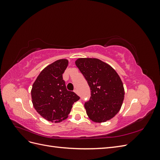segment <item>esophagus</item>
<instances>
[{"mask_svg":"<svg viewBox=\"0 0 160 160\" xmlns=\"http://www.w3.org/2000/svg\"><path fill=\"white\" fill-rule=\"evenodd\" d=\"M74 92L75 93H77V94H78V90H77V89H75V90H74Z\"/></svg>","mask_w":160,"mask_h":160,"instance_id":"34e87169","label":"esophagus"}]
</instances>
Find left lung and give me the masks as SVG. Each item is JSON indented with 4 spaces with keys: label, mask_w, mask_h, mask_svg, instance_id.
<instances>
[{
    "label": "left lung",
    "mask_w": 160,
    "mask_h": 160,
    "mask_svg": "<svg viewBox=\"0 0 160 160\" xmlns=\"http://www.w3.org/2000/svg\"><path fill=\"white\" fill-rule=\"evenodd\" d=\"M75 65L91 89V98L85 103L89 118L96 123L112 119L122 107L124 88L120 77L106 62L95 58H79Z\"/></svg>",
    "instance_id": "8db88e82"
}]
</instances>
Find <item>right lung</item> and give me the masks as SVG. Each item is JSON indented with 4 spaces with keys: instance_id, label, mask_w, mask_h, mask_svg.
I'll return each instance as SVG.
<instances>
[{
    "instance_id": "right-lung-1",
    "label": "right lung",
    "mask_w": 160,
    "mask_h": 160,
    "mask_svg": "<svg viewBox=\"0 0 160 160\" xmlns=\"http://www.w3.org/2000/svg\"><path fill=\"white\" fill-rule=\"evenodd\" d=\"M67 59H59L47 66L32 87L34 108L49 122L59 123L68 118L72 104L80 98L67 90L62 74L68 66Z\"/></svg>"
}]
</instances>
